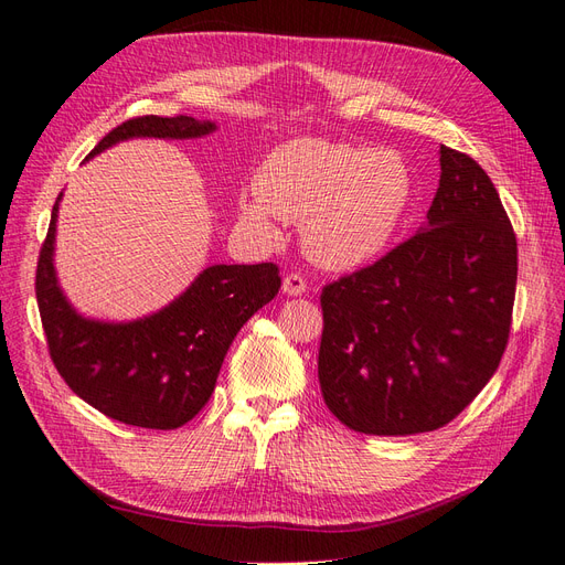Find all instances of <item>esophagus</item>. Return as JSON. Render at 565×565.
Masks as SVG:
<instances>
[{
  "instance_id": "esophagus-1",
  "label": "esophagus",
  "mask_w": 565,
  "mask_h": 565,
  "mask_svg": "<svg viewBox=\"0 0 565 565\" xmlns=\"http://www.w3.org/2000/svg\"><path fill=\"white\" fill-rule=\"evenodd\" d=\"M282 292L289 297H301L307 292V280H303L299 273H289V276L282 280Z\"/></svg>"
}]
</instances>
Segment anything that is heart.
<instances>
[{
	"label": "heart",
	"mask_w": 565,
	"mask_h": 565,
	"mask_svg": "<svg viewBox=\"0 0 565 565\" xmlns=\"http://www.w3.org/2000/svg\"><path fill=\"white\" fill-rule=\"evenodd\" d=\"M252 194L237 200V216L268 242L280 218L301 223L313 264L349 270L387 247L414 194L408 163L394 149H365L299 137L258 166Z\"/></svg>",
	"instance_id": "heart-1"
}]
</instances>
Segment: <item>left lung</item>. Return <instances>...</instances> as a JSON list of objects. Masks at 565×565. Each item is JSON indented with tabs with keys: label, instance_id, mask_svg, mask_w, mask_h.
Masks as SVG:
<instances>
[{
	"label": "left lung",
	"instance_id": "left-lung-1",
	"mask_svg": "<svg viewBox=\"0 0 565 565\" xmlns=\"http://www.w3.org/2000/svg\"><path fill=\"white\" fill-rule=\"evenodd\" d=\"M439 169L418 233L320 295V392L356 433L441 428L490 383L509 342L518 278L511 221L468 154L441 145Z\"/></svg>",
	"mask_w": 565,
	"mask_h": 565
}]
</instances>
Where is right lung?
Returning a JSON list of instances; mask_svg holds the SVG:
<instances>
[{
    "instance_id": "add662e5",
    "label": "right lung",
    "mask_w": 565,
    "mask_h": 565,
    "mask_svg": "<svg viewBox=\"0 0 565 565\" xmlns=\"http://www.w3.org/2000/svg\"><path fill=\"white\" fill-rule=\"evenodd\" d=\"M216 130L192 116H140L114 128L87 161L118 142L194 140ZM56 196L44 239L35 295L50 354L66 385L104 416L151 430L192 420L216 387L223 359L242 326L278 295V266L204 268L185 292L163 309L135 320H99L78 313L56 278Z\"/></svg>"
}]
</instances>
